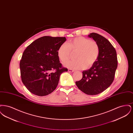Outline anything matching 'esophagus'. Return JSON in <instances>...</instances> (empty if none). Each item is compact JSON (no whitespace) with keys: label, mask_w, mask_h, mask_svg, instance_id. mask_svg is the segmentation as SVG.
Masks as SVG:
<instances>
[{"label":"esophagus","mask_w":133,"mask_h":133,"mask_svg":"<svg viewBox=\"0 0 133 133\" xmlns=\"http://www.w3.org/2000/svg\"><path fill=\"white\" fill-rule=\"evenodd\" d=\"M68 71L69 72H74V70L71 69H69L68 70Z\"/></svg>","instance_id":"esophagus-1"}]
</instances>
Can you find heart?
<instances>
[{"mask_svg": "<svg viewBox=\"0 0 133 133\" xmlns=\"http://www.w3.org/2000/svg\"><path fill=\"white\" fill-rule=\"evenodd\" d=\"M75 50L77 59L67 61L64 63L65 67L71 69L89 68L96 62L100 53L96 42L80 36L70 40L67 44L61 45L57 51V55L61 61L64 62L68 59L71 51Z\"/></svg>", "mask_w": 133, "mask_h": 133, "instance_id": "b5f03b06", "label": "heart"}]
</instances>
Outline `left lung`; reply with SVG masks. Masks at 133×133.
Listing matches in <instances>:
<instances>
[{"label": "left lung", "mask_w": 133, "mask_h": 133, "mask_svg": "<svg viewBox=\"0 0 133 133\" xmlns=\"http://www.w3.org/2000/svg\"><path fill=\"white\" fill-rule=\"evenodd\" d=\"M98 45L100 53L97 60L89 69L83 71V77L75 83L84 93L99 94L112 84L118 66L117 53L106 38L96 33L88 35Z\"/></svg>", "instance_id": "left-lung-1"}]
</instances>
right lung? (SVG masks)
Wrapping results in <instances>:
<instances>
[{"instance_id":"1","label":"right lung","mask_w":133,"mask_h":133,"mask_svg":"<svg viewBox=\"0 0 133 133\" xmlns=\"http://www.w3.org/2000/svg\"><path fill=\"white\" fill-rule=\"evenodd\" d=\"M66 41L65 37L43 36L23 52L20 62L21 80L32 94L39 96L50 94L56 88L60 75L68 71L62 67L57 55L58 48ZM53 70L56 71L51 72Z\"/></svg>"}]
</instances>
